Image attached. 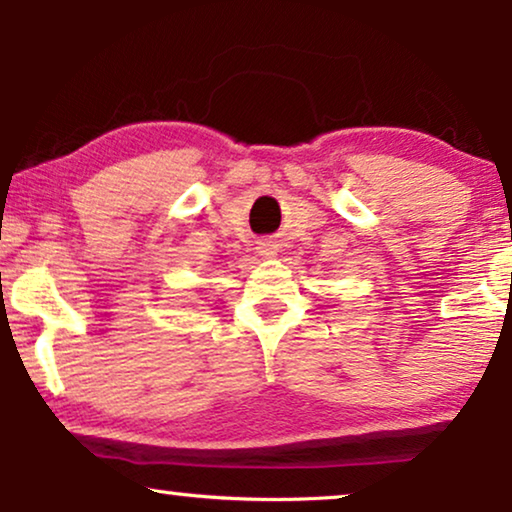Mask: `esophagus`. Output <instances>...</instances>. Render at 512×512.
<instances>
[{
    "instance_id": "obj_1",
    "label": "esophagus",
    "mask_w": 512,
    "mask_h": 512,
    "mask_svg": "<svg viewBox=\"0 0 512 512\" xmlns=\"http://www.w3.org/2000/svg\"><path fill=\"white\" fill-rule=\"evenodd\" d=\"M260 252H262V255H276V243L274 241L260 243Z\"/></svg>"
}]
</instances>
